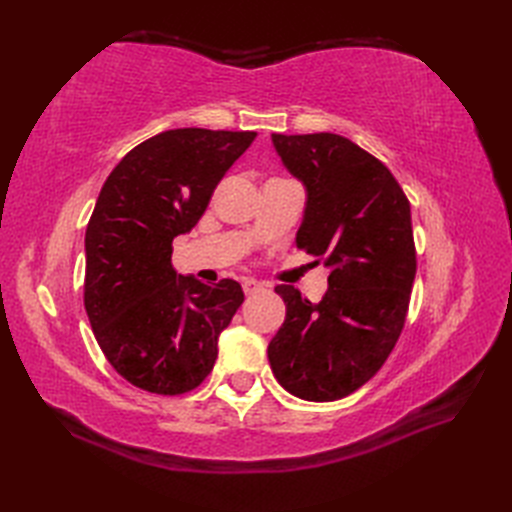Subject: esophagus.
Segmentation results:
<instances>
[{"instance_id":"34e87169","label":"esophagus","mask_w":512,"mask_h":512,"mask_svg":"<svg viewBox=\"0 0 512 512\" xmlns=\"http://www.w3.org/2000/svg\"><path fill=\"white\" fill-rule=\"evenodd\" d=\"M260 290H265V284H260L256 280H243V292L245 294H256Z\"/></svg>"}]
</instances>
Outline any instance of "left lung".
Returning <instances> with one entry per match:
<instances>
[{
    "label": "left lung",
    "mask_w": 512,
    "mask_h": 512,
    "mask_svg": "<svg viewBox=\"0 0 512 512\" xmlns=\"http://www.w3.org/2000/svg\"><path fill=\"white\" fill-rule=\"evenodd\" d=\"M271 138L307 188L297 247L331 273L320 303L275 286L286 320L269 344V363L292 395L335 401L376 374L404 331L416 275L410 200L389 168L344 136Z\"/></svg>",
    "instance_id": "obj_1"
}]
</instances>
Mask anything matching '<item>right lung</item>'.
<instances>
[{"label":"right lung","instance_id":"right-lung-1","mask_svg":"<svg viewBox=\"0 0 512 512\" xmlns=\"http://www.w3.org/2000/svg\"><path fill=\"white\" fill-rule=\"evenodd\" d=\"M256 132L166 130L104 181L85 232V312L108 363L138 389L183 395L218 359L243 303L235 280L203 284L173 267V239L196 226Z\"/></svg>","mask_w":512,"mask_h":512}]
</instances>
